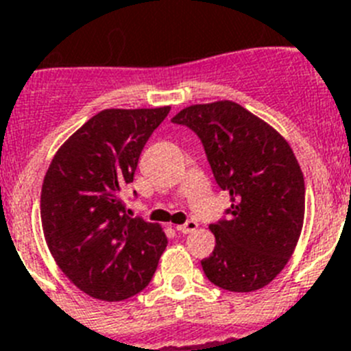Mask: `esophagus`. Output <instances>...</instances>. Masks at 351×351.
<instances>
[{"label": "esophagus", "instance_id": "esophagus-1", "mask_svg": "<svg viewBox=\"0 0 351 351\" xmlns=\"http://www.w3.org/2000/svg\"><path fill=\"white\" fill-rule=\"evenodd\" d=\"M198 228V223L190 219V221H186L184 225H178L176 226V230L181 232V234H190V232H195Z\"/></svg>", "mask_w": 351, "mask_h": 351}]
</instances>
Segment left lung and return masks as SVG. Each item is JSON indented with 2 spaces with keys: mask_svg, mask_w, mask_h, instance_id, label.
Instances as JSON below:
<instances>
[{
  "mask_svg": "<svg viewBox=\"0 0 351 351\" xmlns=\"http://www.w3.org/2000/svg\"><path fill=\"white\" fill-rule=\"evenodd\" d=\"M172 123L202 141L214 179L230 193L226 218L209 226L216 246L202 269L228 291H255L283 271L304 223V176L290 144L230 100L191 105Z\"/></svg>",
  "mask_w": 351,
  "mask_h": 351,
  "instance_id": "1",
  "label": "left lung"
}]
</instances>
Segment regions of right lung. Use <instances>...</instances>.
Masks as SVG:
<instances>
[{"label":"right lung","instance_id":"obj_1","mask_svg":"<svg viewBox=\"0 0 351 351\" xmlns=\"http://www.w3.org/2000/svg\"><path fill=\"white\" fill-rule=\"evenodd\" d=\"M169 112L101 110L58 149L45 173L40 214L49 251L68 280L95 299L114 302L144 290L167 247L158 223L126 214L121 190Z\"/></svg>","mask_w":351,"mask_h":351}]
</instances>
